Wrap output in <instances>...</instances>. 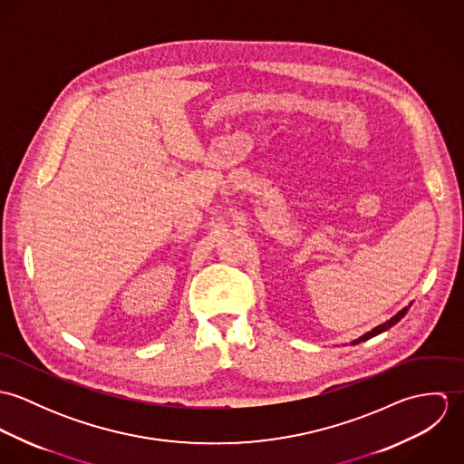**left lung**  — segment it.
I'll return each mask as SVG.
<instances>
[{
  "label": "left lung",
  "mask_w": 464,
  "mask_h": 464,
  "mask_svg": "<svg viewBox=\"0 0 464 464\" xmlns=\"http://www.w3.org/2000/svg\"><path fill=\"white\" fill-rule=\"evenodd\" d=\"M409 307H411V304L407 305V307H403L401 311H398L397 314L393 316V318H390L388 322H384V324H381V325H377L375 329H372L370 332H366V334H362L361 337H357V339H353L350 344H359V343H362V341H366V339H370V337H375V335H379V334H382V332L388 331V329H392L395 324H398L405 314H407V311H409Z\"/></svg>",
  "instance_id": "left-lung-1"
}]
</instances>
